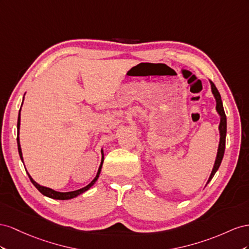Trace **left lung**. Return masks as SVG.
<instances>
[{
  "mask_svg": "<svg viewBox=\"0 0 249 249\" xmlns=\"http://www.w3.org/2000/svg\"><path fill=\"white\" fill-rule=\"evenodd\" d=\"M211 82V88H212V93L214 95L215 99H216V110L219 113L220 116V124H219V132H220V142H219V146H218V152H217V156H216V160L214 167H213L212 173L209 177L208 183L211 181V179L214 177L215 173L217 172V170L219 169L220 165H221V161L223 159L224 155V150H225V138H226V116L225 112L223 109V104H222V100H221V96H220L219 91L217 89V88L215 87V84Z\"/></svg>",
  "mask_w": 249,
  "mask_h": 249,
  "instance_id": "8db88e82",
  "label": "left lung"
}]
</instances>
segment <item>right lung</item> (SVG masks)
<instances>
[{
  "mask_svg": "<svg viewBox=\"0 0 249 249\" xmlns=\"http://www.w3.org/2000/svg\"><path fill=\"white\" fill-rule=\"evenodd\" d=\"M24 101V100H23ZM22 107V106H20ZM19 125H20V109H19V112H18V138H17V141H18V154H19V158L20 160H22L23 164H24V160H23V153H22V148H20V144H19ZM102 152V160H101V164L100 166H99V169H98V172H97V175L95 178L90 181V183H89L87 187H84L82 189H79V190H76V191H72V192H57V191H54L52 189L50 188H47V187H44V186H40V184H38L36 181H34L32 177L30 176V174L27 172L28 176H29V178L31 180V182L34 184V187L36 188L40 193L42 195H45L47 197H50V198H53V199H59V200H68V199H72V198H75L77 197L78 195H80L82 193H84L85 191H88L93 184L97 181L99 175H100V172H101V168H102V164H103V160H104V156H103V150H101Z\"/></svg>",
  "mask_w": 249,
  "mask_h": 249,
  "instance_id": "1",
  "label": "right lung"
}]
</instances>
